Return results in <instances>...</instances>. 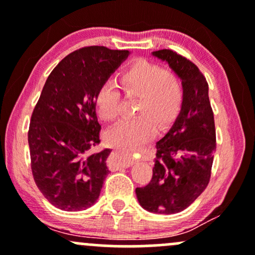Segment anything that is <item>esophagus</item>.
<instances>
[{"label": "esophagus", "instance_id": "obj_1", "mask_svg": "<svg viewBox=\"0 0 255 255\" xmlns=\"http://www.w3.org/2000/svg\"><path fill=\"white\" fill-rule=\"evenodd\" d=\"M116 153L121 157V160H120V166L122 168H128V166H131L135 162L133 154L128 153V152L122 151V150H116Z\"/></svg>", "mask_w": 255, "mask_h": 255}]
</instances>
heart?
Segmentation results:
<instances>
[{
  "label": "heart",
  "instance_id": "1",
  "mask_svg": "<svg viewBox=\"0 0 255 255\" xmlns=\"http://www.w3.org/2000/svg\"><path fill=\"white\" fill-rule=\"evenodd\" d=\"M126 90L141 93L136 118H125L108 130L111 145L126 150H137L151 141L158 133V124L166 126L177 118L183 102V87L175 73L164 71L159 64L136 60L122 75ZM121 92L114 80L103 84L96 97V108L102 119L113 120L119 115Z\"/></svg>",
  "mask_w": 255,
  "mask_h": 255
}]
</instances>
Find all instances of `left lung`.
I'll list each match as a JSON object with an SVG mask.
<instances>
[{"label": "left lung", "instance_id": "8db88e82", "mask_svg": "<svg viewBox=\"0 0 255 255\" xmlns=\"http://www.w3.org/2000/svg\"><path fill=\"white\" fill-rule=\"evenodd\" d=\"M152 56L168 63L181 79L183 102L171 128L157 141L152 180L135 193L146 211L172 215L187 209L209 184L216 152L215 119L209 85L194 63L169 49Z\"/></svg>", "mask_w": 255, "mask_h": 255}]
</instances>
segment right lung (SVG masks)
<instances>
[{"label": "right lung", "mask_w": 255, "mask_h": 255, "mask_svg": "<svg viewBox=\"0 0 255 255\" xmlns=\"http://www.w3.org/2000/svg\"><path fill=\"white\" fill-rule=\"evenodd\" d=\"M129 54L87 46L64 57L46 79L31 116L28 146L34 182L57 209L81 211L99 198L111 150L91 153L101 142L96 97Z\"/></svg>", "instance_id": "obj_1"}]
</instances>
